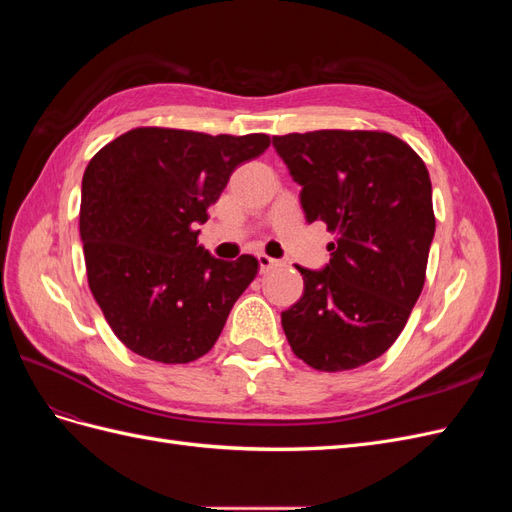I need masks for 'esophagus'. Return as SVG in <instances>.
Instances as JSON below:
<instances>
[{"label": "esophagus", "mask_w": 512, "mask_h": 512, "mask_svg": "<svg viewBox=\"0 0 512 512\" xmlns=\"http://www.w3.org/2000/svg\"><path fill=\"white\" fill-rule=\"evenodd\" d=\"M258 265H260V273H267L269 269L277 267V260L267 254H258Z\"/></svg>", "instance_id": "obj_1"}]
</instances>
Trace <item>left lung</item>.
<instances>
[{"instance_id":"left-lung-1","label":"left lung","mask_w":512,"mask_h":512,"mask_svg":"<svg viewBox=\"0 0 512 512\" xmlns=\"http://www.w3.org/2000/svg\"><path fill=\"white\" fill-rule=\"evenodd\" d=\"M301 185L307 222L327 224L322 271L297 267L303 297L282 312L292 352L318 371L378 359L404 331L425 284L436 215L425 162L378 130L273 136Z\"/></svg>"}]
</instances>
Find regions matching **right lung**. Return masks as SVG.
Masks as SVG:
<instances>
[{"mask_svg": "<svg viewBox=\"0 0 512 512\" xmlns=\"http://www.w3.org/2000/svg\"><path fill=\"white\" fill-rule=\"evenodd\" d=\"M267 134L134 128L89 160L79 228L87 282L119 342L158 363L207 354L258 260L213 258L196 224Z\"/></svg>", "mask_w": 512, "mask_h": 512, "instance_id": "obj_1", "label": "right lung"}]
</instances>
